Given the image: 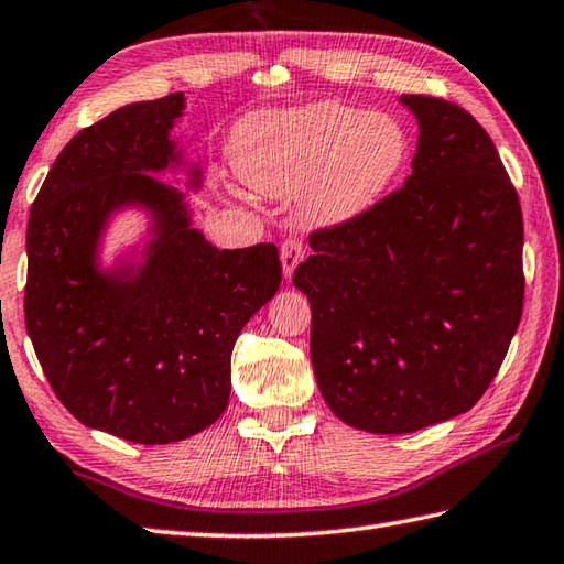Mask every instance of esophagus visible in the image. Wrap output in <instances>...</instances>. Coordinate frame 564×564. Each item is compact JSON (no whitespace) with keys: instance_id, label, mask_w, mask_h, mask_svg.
Instances as JSON below:
<instances>
[{"instance_id":"esophagus-1","label":"esophagus","mask_w":564,"mask_h":564,"mask_svg":"<svg viewBox=\"0 0 564 564\" xmlns=\"http://www.w3.org/2000/svg\"><path fill=\"white\" fill-rule=\"evenodd\" d=\"M304 254H306V250H304V242L300 238H290L282 242L280 260H282V270H284L286 280L292 278V272L296 270V264L304 260Z\"/></svg>"}]
</instances>
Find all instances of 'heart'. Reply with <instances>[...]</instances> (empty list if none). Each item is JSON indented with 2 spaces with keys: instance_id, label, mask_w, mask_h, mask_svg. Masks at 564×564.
Returning a JSON list of instances; mask_svg holds the SVG:
<instances>
[{
  "instance_id": "b5f03b06",
  "label": "heart",
  "mask_w": 564,
  "mask_h": 564,
  "mask_svg": "<svg viewBox=\"0 0 564 564\" xmlns=\"http://www.w3.org/2000/svg\"><path fill=\"white\" fill-rule=\"evenodd\" d=\"M408 132L386 112L341 102L258 112L230 140L236 174L268 196L300 194L312 226H338L386 194L408 159Z\"/></svg>"
}]
</instances>
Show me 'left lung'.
Returning a JSON list of instances; mask_svg holds the SVG:
<instances>
[{
	"label": "left lung",
	"instance_id": "obj_1",
	"mask_svg": "<svg viewBox=\"0 0 564 564\" xmlns=\"http://www.w3.org/2000/svg\"><path fill=\"white\" fill-rule=\"evenodd\" d=\"M417 117L405 186L312 232L294 270L312 366L338 420L417 432L471 410L523 314V214L491 137L464 108L402 95Z\"/></svg>",
	"mask_w": 564,
	"mask_h": 564
}]
</instances>
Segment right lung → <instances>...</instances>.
I'll return each mask as SVG.
<instances>
[{
    "label": "right lung",
    "instance_id": "1",
    "mask_svg": "<svg viewBox=\"0 0 564 564\" xmlns=\"http://www.w3.org/2000/svg\"><path fill=\"white\" fill-rule=\"evenodd\" d=\"M184 95L132 102L63 147L31 206L24 318L56 398L85 427L137 444L186 440L228 405L230 354L282 282L272 242L218 250L176 188L142 172L178 162ZM200 172L191 174L198 186ZM153 210L140 269L97 270L117 207Z\"/></svg>",
    "mask_w": 564,
    "mask_h": 564
}]
</instances>
